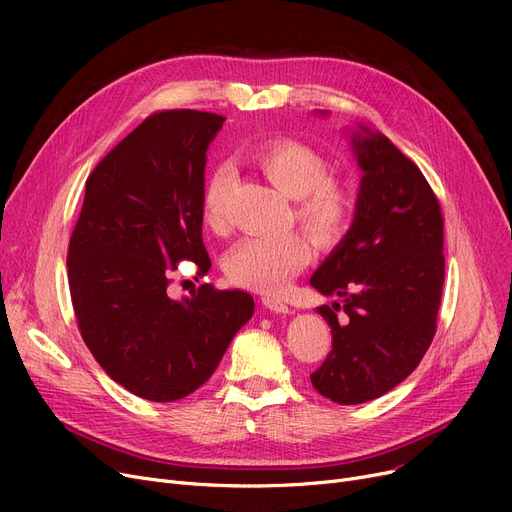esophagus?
<instances>
[{"label":"esophagus","mask_w":512,"mask_h":512,"mask_svg":"<svg viewBox=\"0 0 512 512\" xmlns=\"http://www.w3.org/2000/svg\"><path fill=\"white\" fill-rule=\"evenodd\" d=\"M261 305H263L265 309L274 311V313H288V311H290V307H288L284 301H280L278 297H263V299H261Z\"/></svg>","instance_id":"34e87169"}]
</instances>
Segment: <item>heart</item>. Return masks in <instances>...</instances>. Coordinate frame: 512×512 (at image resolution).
Returning a JSON list of instances; mask_svg holds the SVG:
<instances>
[{"label":"heart","instance_id":"obj_1","mask_svg":"<svg viewBox=\"0 0 512 512\" xmlns=\"http://www.w3.org/2000/svg\"><path fill=\"white\" fill-rule=\"evenodd\" d=\"M253 166L282 195L294 199V220L317 242L332 247L348 232L355 215V195L344 180L330 174L328 159L299 141H267L251 149ZM234 170L218 164L205 180L201 213L207 228H226V201ZM311 261L309 242L299 234L280 238H245L228 253L224 272L240 288L278 294Z\"/></svg>","mask_w":512,"mask_h":512}]
</instances>
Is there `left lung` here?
I'll list each match as a JSON object with an SVG mask.
<instances>
[{
	"instance_id": "1",
	"label": "left lung",
	"mask_w": 512,
	"mask_h": 512,
	"mask_svg": "<svg viewBox=\"0 0 512 512\" xmlns=\"http://www.w3.org/2000/svg\"><path fill=\"white\" fill-rule=\"evenodd\" d=\"M353 147L363 170L355 220L311 276L321 294L344 299L317 307L332 351L311 373L313 388L338 405L380 398L409 378L434 340L444 286V218L432 186L380 132L361 126Z\"/></svg>"
}]
</instances>
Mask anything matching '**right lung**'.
I'll list each match as a JSON object with an SVG mask.
<instances>
[{"label":"right lung","mask_w":512,"mask_h":512,"mask_svg":"<svg viewBox=\"0 0 512 512\" xmlns=\"http://www.w3.org/2000/svg\"><path fill=\"white\" fill-rule=\"evenodd\" d=\"M224 116L155 112L107 153L87 178L68 245L74 315L89 351L114 382L153 402L203 386L255 303L249 292L199 286L168 294L170 274L211 267L201 197L207 147Z\"/></svg>","instance_id":"right-lung-1"}]
</instances>
